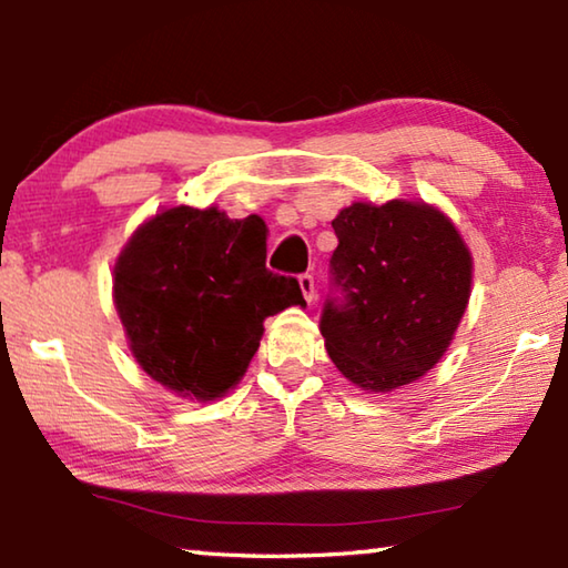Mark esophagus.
<instances>
[{
	"mask_svg": "<svg viewBox=\"0 0 568 568\" xmlns=\"http://www.w3.org/2000/svg\"><path fill=\"white\" fill-rule=\"evenodd\" d=\"M297 283H301V291L305 295V301L313 303L315 301V281H313V275L311 273H303L301 277H297Z\"/></svg>",
	"mask_w": 568,
	"mask_h": 568,
	"instance_id": "34e87169",
	"label": "esophagus"
}]
</instances>
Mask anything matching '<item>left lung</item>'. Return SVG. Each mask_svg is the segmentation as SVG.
<instances>
[{"instance_id":"left-lung-1","label":"left lung","mask_w":568,"mask_h":568,"mask_svg":"<svg viewBox=\"0 0 568 568\" xmlns=\"http://www.w3.org/2000/svg\"><path fill=\"white\" fill-rule=\"evenodd\" d=\"M333 230L325 351L363 390L406 386L454 338L470 295L468 247L444 213L406 200L355 203Z\"/></svg>"}]
</instances>
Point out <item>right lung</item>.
<instances>
[{"label": "right lung", "mask_w": 568, "mask_h": 568, "mask_svg": "<svg viewBox=\"0 0 568 568\" xmlns=\"http://www.w3.org/2000/svg\"><path fill=\"white\" fill-rule=\"evenodd\" d=\"M265 223L217 207H172L132 235L114 265V305L150 378L197 400L243 378L263 321L305 305L295 277L265 267Z\"/></svg>", "instance_id": "obj_1"}]
</instances>
